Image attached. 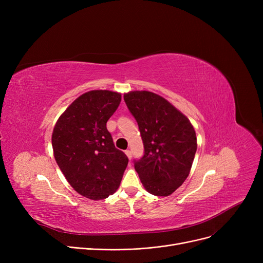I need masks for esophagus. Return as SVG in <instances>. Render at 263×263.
<instances>
[{
	"label": "esophagus",
	"mask_w": 263,
	"mask_h": 263,
	"mask_svg": "<svg viewBox=\"0 0 263 263\" xmlns=\"http://www.w3.org/2000/svg\"><path fill=\"white\" fill-rule=\"evenodd\" d=\"M124 154H126V155H127V157H128L129 159H131V158H132V154H131V150L127 149L126 151H124Z\"/></svg>",
	"instance_id": "obj_1"
}]
</instances>
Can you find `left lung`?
Returning <instances> with one entry per match:
<instances>
[{
	"instance_id": "obj_1",
	"label": "left lung",
	"mask_w": 263,
	"mask_h": 263,
	"mask_svg": "<svg viewBox=\"0 0 263 263\" xmlns=\"http://www.w3.org/2000/svg\"><path fill=\"white\" fill-rule=\"evenodd\" d=\"M139 124L144 157L134 167L150 194L170 196L185 181L197 149L189 118L163 97L148 90L123 95Z\"/></svg>"
}]
</instances>
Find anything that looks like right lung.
Returning <instances> with one entry per match:
<instances>
[{"instance_id":"add662e5","label":"right lung","mask_w":263,"mask_h":263,"mask_svg":"<svg viewBox=\"0 0 263 263\" xmlns=\"http://www.w3.org/2000/svg\"><path fill=\"white\" fill-rule=\"evenodd\" d=\"M120 101L117 91H87L66 108L53 129L59 167L73 190L91 200L114 194L127 168V156L115 147L106 129Z\"/></svg>"}]
</instances>
